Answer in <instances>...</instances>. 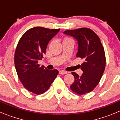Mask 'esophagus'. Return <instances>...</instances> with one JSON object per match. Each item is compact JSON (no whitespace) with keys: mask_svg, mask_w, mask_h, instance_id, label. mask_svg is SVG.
Wrapping results in <instances>:
<instances>
[{"mask_svg":"<svg viewBox=\"0 0 120 120\" xmlns=\"http://www.w3.org/2000/svg\"><path fill=\"white\" fill-rule=\"evenodd\" d=\"M59 73L60 75H65L67 74V72L65 71H63V70H61V71H59Z\"/></svg>","mask_w":120,"mask_h":120,"instance_id":"obj_1","label":"esophagus"}]
</instances>
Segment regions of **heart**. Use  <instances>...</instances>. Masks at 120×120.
Returning <instances> with one entry per match:
<instances>
[{"instance_id": "obj_1", "label": "heart", "mask_w": 120, "mask_h": 120, "mask_svg": "<svg viewBox=\"0 0 120 120\" xmlns=\"http://www.w3.org/2000/svg\"><path fill=\"white\" fill-rule=\"evenodd\" d=\"M68 39H70V38H64V40H68Z\"/></svg>"}]
</instances>
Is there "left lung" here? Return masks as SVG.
I'll return each mask as SVG.
<instances>
[{
	"label": "left lung",
	"instance_id": "left-lung-1",
	"mask_svg": "<svg viewBox=\"0 0 120 120\" xmlns=\"http://www.w3.org/2000/svg\"><path fill=\"white\" fill-rule=\"evenodd\" d=\"M64 34L73 37L78 42L77 58L84 60L81 64V76L72 72L75 81L70 86L72 91L79 95L92 91L97 86L105 69L106 56L100 39L87 27L67 30Z\"/></svg>",
	"mask_w": 120,
	"mask_h": 120
}]
</instances>
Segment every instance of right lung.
<instances>
[{"label":"right lung","mask_w":120,"mask_h":120,"mask_svg":"<svg viewBox=\"0 0 120 120\" xmlns=\"http://www.w3.org/2000/svg\"><path fill=\"white\" fill-rule=\"evenodd\" d=\"M59 30L32 27L22 35L17 45L14 64L19 79L26 90L37 95L47 91L59 73L40 67L38 61L43 58L49 42Z\"/></svg>","instance_id":"add662e5"}]
</instances>
